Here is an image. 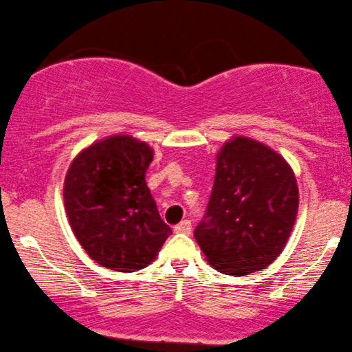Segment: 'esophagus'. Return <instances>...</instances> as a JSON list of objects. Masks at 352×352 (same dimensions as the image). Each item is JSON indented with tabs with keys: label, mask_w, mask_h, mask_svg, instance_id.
<instances>
[{
	"label": "esophagus",
	"mask_w": 352,
	"mask_h": 352,
	"mask_svg": "<svg viewBox=\"0 0 352 352\" xmlns=\"http://www.w3.org/2000/svg\"><path fill=\"white\" fill-rule=\"evenodd\" d=\"M192 226H191V221H181L179 224L175 226V232L177 234H189L191 232Z\"/></svg>",
	"instance_id": "esophagus-1"
}]
</instances>
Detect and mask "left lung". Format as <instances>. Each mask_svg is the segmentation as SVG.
<instances>
[{"mask_svg":"<svg viewBox=\"0 0 352 352\" xmlns=\"http://www.w3.org/2000/svg\"><path fill=\"white\" fill-rule=\"evenodd\" d=\"M298 212V186L278 153L245 136L217 155L204 217L194 230L206 258L226 275L263 270L282 254Z\"/></svg>","mask_w":352,"mask_h":352,"instance_id":"obj_1","label":"left lung"}]
</instances>
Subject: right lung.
<instances>
[{
  "label": "right lung",
  "instance_id": "obj_1",
  "mask_svg": "<svg viewBox=\"0 0 352 352\" xmlns=\"http://www.w3.org/2000/svg\"><path fill=\"white\" fill-rule=\"evenodd\" d=\"M151 161L146 143L115 135L90 144L70 164L65 212L77 241L98 265L142 270L171 235L144 181Z\"/></svg>",
  "mask_w": 352,
  "mask_h": 352
}]
</instances>
